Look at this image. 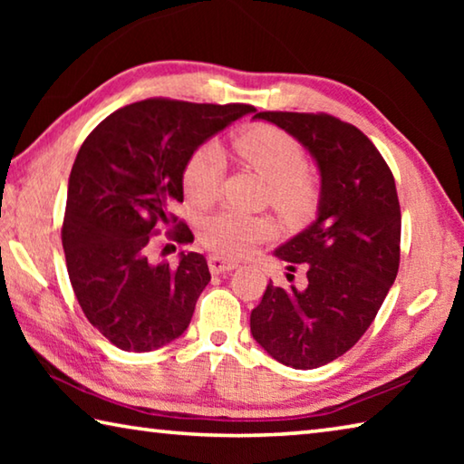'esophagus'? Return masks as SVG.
Instances as JSON below:
<instances>
[{
    "mask_svg": "<svg viewBox=\"0 0 464 464\" xmlns=\"http://www.w3.org/2000/svg\"><path fill=\"white\" fill-rule=\"evenodd\" d=\"M237 262H233V260H227V257H221V256H210L208 257V268H210V272L213 274H225V272H229V270H235L237 268Z\"/></svg>",
    "mask_w": 464,
    "mask_h": 464,
    "instance_id": "obj_1",
    "label": "esophagus"
}]
</instances>
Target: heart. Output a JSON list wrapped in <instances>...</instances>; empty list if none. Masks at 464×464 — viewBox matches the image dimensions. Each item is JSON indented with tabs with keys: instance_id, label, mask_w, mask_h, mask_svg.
Listing matches in <instances>:
<instances>
[{
	"instance_id": "obj_1",
	"label": "heart",
	"mask_w": 464,
	"mask_h": 464,
	"mask_svg": "<svg viewBox=\"0 0 464 464\" xmlns=\"http://www.w3.org/2000/svg\"><path fill=\"white\" fill-rule=\"evenodd\" d=\"M233 151L270 182V202L282 217L298 221L317 207V184L304 171V151L285 130L254 127L233 139ZM225 160L213 143L196 147L182 171V186L194 204H208L221 186ZM272 223L266 217L223 207L198 223V237L215 254L239 257L268 237Z\"/></svg>"
}]
</instances>
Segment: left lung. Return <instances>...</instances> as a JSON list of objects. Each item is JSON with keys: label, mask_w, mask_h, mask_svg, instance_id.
I'll use <instances>...</instances> for the list:
<instances>
[{"label": "left lung", "mask_w": 464, "mask_h": 464, "mask_svg": "<svg viewBox=\"0 0 464 464\" xmlns=\"http://www.w3.org/2000/svg\"><path fill=\"white\" fill-rule=\"evenodd\" d=\"M254 119L295 137L321 176L317 218L274 251L290 272L301 264L307 285L270 282L249 317L251 335L274 360L311 371L364 335L397 278L401 210L395 178L371 139L335 116L257 112Z\"/></svg>", "instance_id": "1"}]
</instances>
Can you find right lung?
Returning a JSON list of instances; mask_svg holds the SVG:
<instances>
[{
  "label": "right lung",
  "mask_w": 464,
  "mask_h": 464,
  "mask_svg": "<svg viewBox=\"0 0 464 464\" xmlns=\"http://www.w3.org/2000/svg\"><path fill=\"white\" fill-rule=\"evenodd\" d=\"M247 104H192L151 98L116 110L83 140L67 186L63 249L73 293L90 324L124 352H151L178 340L204 286L202 254L178 266L147 257L157 225L176 223L182 171L196 147L241 116ZM190 243L179 223L171 235Z\"/></svg>",
  "instance_id": "1"
}]
</instances>
